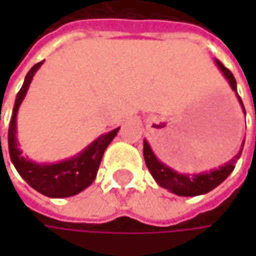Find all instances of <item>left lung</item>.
Segmentation results:
<instances>
[{"mask_svg":"<svg viewBox=\"0 0 256 256\" xmlns=\"http://www.w3.org/2000/svg\"><path fill=\"white\" fill-rule=\"evenodd\" d=\"M216 65L218 68L222 71L224 77L228 80L231 88L236 92L237 94V82H236V78L231 74L230 70H227L218 59H216ZM237 99H238V104L244 112V106H243V102L240 99V96L237 94ZM246 114V112H244ZM244 144V142H243ZM243 144H242V148L240 151L231 158L228 163H226L224 166L218 168V169H214V170H209V172H204V174H198V175H185V174H178L175 172L174 169H170L169 166L163 164L157 157L156 154L152 152L150 144L146 140H144V158H145V163H146V168L148 170L151 172L152 178L156 179V182L172 191L174 194L176 196H182V197H192V196H200V194H206L209 191H212L214 188H216L221 182H224L227 176L230 175L231 172L234 170V164L242 156V151H243Z\"/></svg>","mask_w":256,"mask_h":256,"instance_id":"left-lung-1","label":"left lung"}]
</instances>
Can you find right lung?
I'll return each instance as SVG.
<instances>
[{
  "label": "right lung",
  "instance_id": "add662e5",
  "mask_svg": "<svg viewBox=\"0 0 256 256\" xmlns=\"http://www.w3.org/2000/svg\"><path fill=\"white\" fill-rule=\"evenodd\" d=\"M42 62H38L29 70L24 81V86L16 96V102H14L13 114L10 118V126H8V152L19 175L25 179L34 190H36L38 192L47 197L64 198V197H71L81 192L94 180L100 160L104 157V152L111 144V140L116 138L120 128L99 136L84 151H81L78 156L70 160L52 163V164H38V163L30 162L28 157H24L19 148L18 138H16V117H18L19 106L29 88V84L35 76V72L38 71V68L42 65Z\"/></svg>",
  "mask_w": 256,
  "mask_h": 256
}]
</instances>
